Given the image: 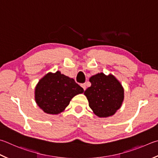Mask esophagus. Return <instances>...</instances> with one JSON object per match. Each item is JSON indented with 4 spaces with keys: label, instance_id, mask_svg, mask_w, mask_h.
<instances>
[{
    "label": "esophagus",
    "instance_id": "esophagus-1",
    "mask_svg": "<svg viewBox=\"0 0 158 158\" xmlns=\"http://www.w3.org/2000/svg\"><path fill=\"white\" fill-rule=\"evenodd\" d=\"M81 86L83 88V89L85 90V89H86V85H85V84H81Z\"/></svg>",
    "mask_w": 158,
    "mask_h": 158
}]
</instances>
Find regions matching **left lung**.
I'll list each match as a JSON object with an SVG mask.
<instances>
[{
	"mask_svg": "<svg viewBox=\"0 0 158 158\" xmlns=\"http://www.w3.org/2000/svg\"><path fill=\"white\" fill-rule=\"evenodd\" d=\"M89 81L91 86L84 92L93 113L99 117L113 115L121 107L124 98L122 84L112 74L103 73L92 76Z\"/></svg>",
	"mask_w": 158,
	"mask_h": 158,
	"instance_id": "1",
	"label": "left lung"
}]
</instances>
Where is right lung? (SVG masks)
<instances>
[{
    "label": "right lung",
    "mask_w": 158,
    "mask_h": 158,
    "mask_svg": "<svg viewBox=\"0 0 158 158\" xmlns=\"http://www.w3.org/2000/svg\"><path fill=\"white\" fill-rule=\"evenodd\" d=\"M84 93L74 80L57 71L48 73L35 88V101L45 113L57 114L65 110L73 97Z\"/></svg>",
    "instance_id": "right-lung-1"
}]
</instances>
